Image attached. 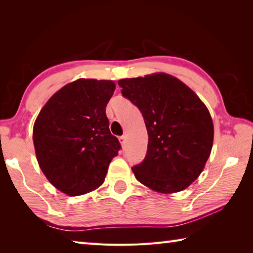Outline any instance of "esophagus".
Listing matches in <instances>:
<instances>
[{"label":"esophagus","instance_id":"obj_1","mask_svg":"<svg viewBox=\"0 0 253 253\" xmlns=\"http://www.w3.org/2000/svg\"><path fill=\"white\" fill-rule=\"evenodd\" d=\"M119 141H120V143H121V145H122V147L125 148V147H126V135H122V136H120V137H119Z\"/></svg>","mask_w":253,"mask_h":253}]
</instances>
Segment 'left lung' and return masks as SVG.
Returning a JSON list of instances; mask_svg holds the SVG:
<instances>
[{"instance_id":"left-lung-1","label":"left lung","mask_w":253,"mask_h":253,"mask_svg":"<svg viewBox=\"0 0 253 253\" xmlns=\"http://www.w3.org/2000/svg\"><path fill=\"white\" fill-rule=\"evenodd\" d=\"M118 84L122 96L141 110L148 133L145 159L132 168L137 181L164 194L188 187L212 149L214 130L206 105L186 84L164 72Z\"/></svg>"}]
</instances>
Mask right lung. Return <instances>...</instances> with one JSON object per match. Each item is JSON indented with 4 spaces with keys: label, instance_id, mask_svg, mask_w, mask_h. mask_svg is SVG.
Listing matches in <instances>:
<instances>
[{
    "label": "right lung",
    "instance_id": "add662e5",
    "mask_svg": "<svg viewBox=\"0 0 253 253\" xmlns=\"http://www.w3.org/2000/svg\"><path fill=\"white\" fill-rule=\"evenodd\" d=\"M115 88L112 81L79 79L56 92L39 114L33 126L37 159L60 192L80 196L104 183L121 148L106 116Z\"/></svg>",
    "mask_w": 253,
    "mask_h": 253
}]
</instances>
